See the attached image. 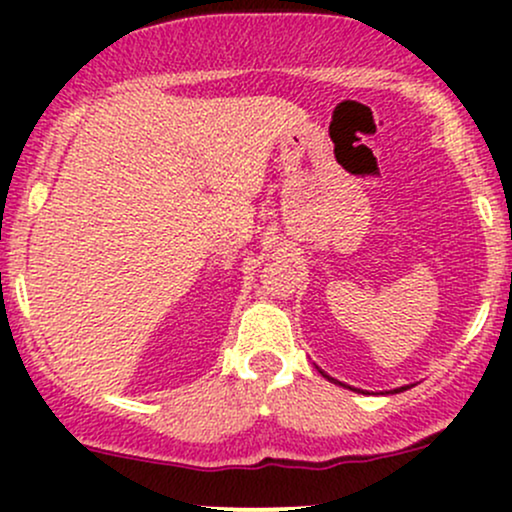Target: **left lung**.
<instances>
[{"instance_id": "obj_1", "label": "left lung", "mask_w": 512, "mask_h": 512, "mask_svg": "<svg viewBox=\"0 0 512 512\" xmlns=\"http://www.w3.org/2000/svg\"><path fill=\"white\" fill-rule=\"evenodd\" d=\"M327 378H330V375H327ZM330 380H332V378H330ZM402 390H404V387H402Z\"/></svg>"}]
</instances>
